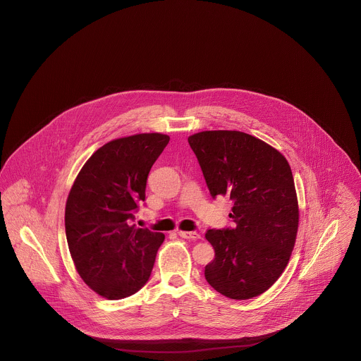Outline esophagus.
I'll return each instance as SVG.
<instances>
[{
	"label": "esophagus",
	"instance_id": "34e87169",
	"mask_svg": "<svg viewBox=\"0 0 361 361\" xmlns=\"http://www.w3.org/2000/svg\"><path fill=\"white\" fill-rule=\"evenodd\" d=\"M177 233L181 238H187V240H198L201 237L197 231H181V230H178Z\"/></svg>",
	"mask_w": 361,
	"mask_h": 361
}]
</instances>
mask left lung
Instances as JSON below:
<instances>
[{"label": "left lung", "instance_id": "left-lung-1", "mask_svg": "<svg viewBox=\"0 0 361 361\" xmlns=\"http://www.w3.org/2000/svg\"><path fill=\"white\" fill-rule=\"evenodd\" d=\"M212 198L228 195L234 227L209 228L215 259L205 279L220 294L247 300L262 294L288 265L298 205L285 156L240 131H204L188 138Z\"/></svg>", "mask_w": 361, "mask_h": 361}]
</instances>
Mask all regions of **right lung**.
I'll return each mask as SVG.
<instances>
[{
  "label": "right lung",
  "instance_id": "obj_1",
  "mask_svg": "<svg viewBox=\"0 0 361 361\" xmlns=\"http://www.w3.org/2000/svg\"><path fill=\"white\" fill-rule=\"evenodd\" d=\"M163 134H138L99 147L79 171L66 207L75 268L102 297L120 300L145 286L163 233L133 224L149 171L167 146Z\"/></svg>",
  "mask_w": 361,
  "mask_h": 361
}]
</instances>
